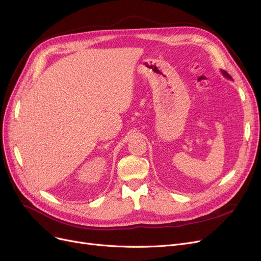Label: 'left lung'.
<instances>
[{"mask_svg":"<svg viewBox=\"0 0 261 261\" xmlns=\"http://www.w3.org/2000/svg\"><path fill=\"white\" fill-rule=\"evenodd\" d=\"M221 73H222V75H223L225 78H227V79H230V80H231V77H230V76H229L225 71H222V70H221Z\"/></svg>","mask_w":261,"mask_h":261,"instance_id":"1","label":"left lung"}]
</instances>
